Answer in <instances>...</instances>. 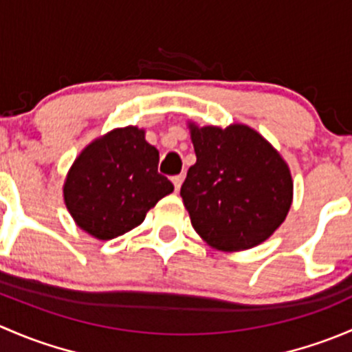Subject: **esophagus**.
<instances>
[{"mask_svg":"<svg viewBox=\"0 0 352 352\" xmlns=\"http://www.w3.org/2000/svg\"><path fill=\"white\" fill-rule=\"evenodd\" d=\"M172 182H173V186H175V190H179L180 186H182V182H184V175H182V173H180V175H173L172 177Z\"/></svg>","mask_w":352,"mask_h":352,"instance_id":"34e87169","label":"esophagus"}]
</instances>
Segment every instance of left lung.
<instances>
[{"instance_id":"1","label":"left lung","mask_w":352,"mask_h":352,"mask_svg":"<svg viewBox=\"0 0 352 352\" xmlns=\"http://www.w3.org/2000/svg\"><path fill=\"white\" fill-rule=\"evenodd\" d=\"M196 163L180 187L194 230L219 250H245L267 240L293 199L281 155L247 126L190 124Z\"/></svg>"}]
</instances>
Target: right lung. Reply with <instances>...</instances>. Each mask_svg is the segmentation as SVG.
Returning a JSON list of instances; mask_svg holds the SVG:
<instances>
[{
	"mask_svg": "<svg viewBox=\"0 0 352 352\" xmlns=\"http://www.w3.org/2000/svg\"><path fill=\"white\" fill-rule=\"evenodd\" d=\"M160 153L144 131L124 127L94 141L74 160L65 184V202L80 228L98 240L124 235L173 190L158 173Z\"/></svg>",
	"mask_w": 352,
	"mask_h": 352,
	"instance_id": "1",
	"label": "right lung"
}]
</instances>
